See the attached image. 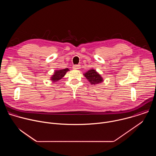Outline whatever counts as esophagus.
<instances>
[{"mask_svg":"<svg viewBox=\"0 0 156 156\" xmlns=\"http://www.w3.org/2000/svg\"><path fill=\"white\" fill-rule=\"evenodd\" d=\"M80 65H75L73 66V69L74 70H78V69H80Z\"/></svg>","mask_w":156,"mask_h":156,"instance_id":"1","label":"esophagus"}]
</instances>
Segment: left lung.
I'll return each mask as SVG.
<instances>
[{
    "label": "left lung",
    "instance_id": "8db88e82",
    "mask_svg": "<svg viewBox=\"0 0 156 156\" xmlns=\"http://www.w3.org/2000/svg\"><path fill=\"white\" fill-rule=\"evenodd\" d=\"M87 80L91 84L98 85L103 82V78L94 69L89 70L87 72L83 74Z\"/></svg>",
    "mask_w": 156,
    "mask_h": 156
}]
</instances>
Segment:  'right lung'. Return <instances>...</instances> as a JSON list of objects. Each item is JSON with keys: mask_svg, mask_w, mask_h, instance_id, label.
<instances>
[{"mask_svg": "<svg viewBox=\"0 0 156 156\" xmlns=\"http://www.w3.org/2000/svg\"><path fill=\"white\" fill-rule=\"evenodd\" d=\"M69 71V69H65L62 70H55L54 75L51 77V80L52 82H57L60 80H61L66 74V73Z\"/></svg>", "mask_w": 156, "mask_h": 156, "instance_id": "1", "label": "right lung"}]
</instances>
